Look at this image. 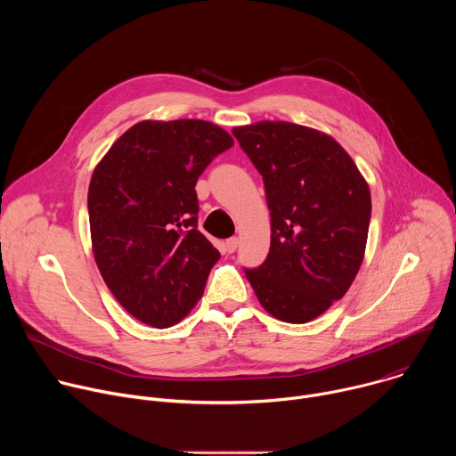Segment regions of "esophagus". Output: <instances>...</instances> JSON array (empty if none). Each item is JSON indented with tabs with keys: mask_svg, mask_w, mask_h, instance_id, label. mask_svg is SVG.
I'll return each mask as SVG.
<instances>
[{
	"mask_svg": "<svg viewBox=\"0 0 456 456\" xmlns=\"http://www.w3.org/2000/svg\"><path fill=\"white\" fill-rule=\"evenodd\" d=\"M238 243H240V241H238V238H236V236L229 238V240L225 241V250H227L229 254H231V252H234V250L238 248Z\"/></svg>",
	"mask_w": 456,
	"mask_h": 456,
	"instance_id": "1",
	"label": "esophagus"
}]
</instances>
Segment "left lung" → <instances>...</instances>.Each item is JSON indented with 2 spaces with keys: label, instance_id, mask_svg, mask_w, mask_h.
Wrapping results in <instances>:
<instances>
[{
  "label": "left lung",
  "instance_id": "obj_1",
  "mask_svg": "<svg viewBox=\"0 0 456 456\" xmlns=\"http://www.w3.org/2000/svg\"><path fill=\"white\" fill-rule=\"evenodd\" d=\"M232 135L264 176L271 250L245 271L262 306L301 324L341 299L364 257L370 187L330 135L285 120L238 126Z\"/></svg>",
  "mask_w": 456,
  "mask_h": 456
}]
</instances>
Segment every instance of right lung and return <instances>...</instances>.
Segmentation results:
<instances>
[{
    "label": "right lung",
    "mask_w": 456,
    "mask_h": 456,
    "mask_svg": "<svg viewBox=\"0 0 456 456\" xmlns=\"http://www.w3.org/2000/svg\"><path fill=\"white\" fill-rule=\"evenodd\" d=\"M232 144L208 120H142L94 169L88 215L95 264L124 310L153 329L191 312L220 259L199 231L194 185Z\"/></svg>",
    "instance_id": "add662e5"
}]
</instances>
